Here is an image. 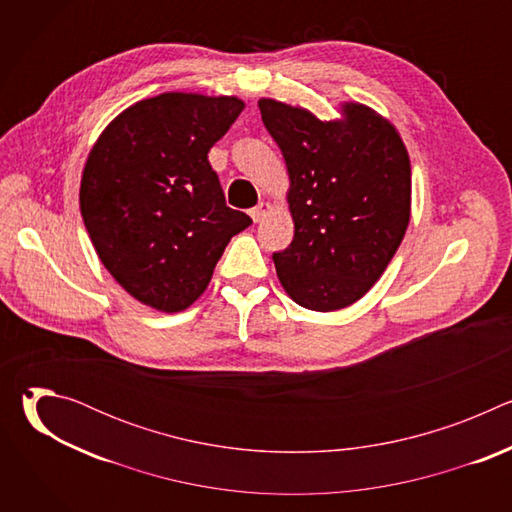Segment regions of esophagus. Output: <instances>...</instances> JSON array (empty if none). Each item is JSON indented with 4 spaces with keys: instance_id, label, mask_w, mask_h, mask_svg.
<instances>
[{
    "instance_id": "obj_1",
    "label": "esophagus",
    "mask_w": 512,
    "mask_h": 512,
    "mask_svg": "<svg viewBox=\"0 0 512 512\" xmlns=\"http://www.w3.org/2000/svg\"><path fill=\"white\" fill-rule=\"evenodd\" d=\"M269 210H271V204L269 202H259L253 210H251V218L255 223H261L263 218L269 214Z\"/></svg>"
}]
</instances>
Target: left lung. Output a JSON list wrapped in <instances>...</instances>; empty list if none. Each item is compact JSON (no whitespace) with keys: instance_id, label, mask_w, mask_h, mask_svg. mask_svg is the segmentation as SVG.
Segmentation results:
<instances>
[{"instance_id":"1","label":"left lung","mask_w":512,"mask_h":512,"mask_svg":"<svg viewBox=\"0 0 512 512\" xmlns=\"http://www.w3.org/2000/svg\"><path fill=\"white\" fill-rule=\"evenodd\" d=\"M285 160L294 241L273 253L285 294L302 308L336 312L377 283L411 218V164L397 127L346 101L340 117L259 99Z\"/></svg>"}]
</instances>
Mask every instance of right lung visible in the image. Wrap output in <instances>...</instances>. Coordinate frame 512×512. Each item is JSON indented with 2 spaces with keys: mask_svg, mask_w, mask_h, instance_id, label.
I'll use <instances>...</instances> for the list:
<instances>
[{
  "mask_svg": "<svg viewBox=\"0 0 512 512\" xmlns=\"http://www.w3.org/2000/svg\"><path fill=\"white\" fill-rule=\"evenodd\" d=\"M245 109L237 97L162 93L121 111L81 178V214L115 281L137 302L192 306L229 241L251 225L233 210L208 152Z\"/></svg>",
  "mask_w": 512,
  "mask_h": 512,
  "instance_id": "right-lung-1",
  "label": "right lung"
}]
</instances>
